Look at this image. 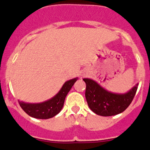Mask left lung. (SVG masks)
<instances>
[{
  "mask_svg": "<svg viewBox=\"0 0 150 150\" xmlns=\"http://www.w3.org/2000/svg\"><path fill=\"white\" fill-rule=\"evenodd\" d=\"M86 84V98L90 109L102 116H115L121 113L130 105L137 91L138 83L128 92L113 93L104 88L95 80L83 79Z\"/></svg>",
  "mask_w": 150,
  "mask_h": 150,
  "instance_id": "left-lung-1",
  "label": "left lung"
}]
</instances>
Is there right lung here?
Instances as JSON below:
<instances>
[{"label":"right lung","instance_id":"obj_1","mask_svg":"<svg viewBox=\"0 0 150 150\" xmlns=\"http://www.w3.org/2000/svg\"><path fill=\"white\" fill-rule=\"evenodd\" d=\"M77 79L78 78H74L66 81L60 91L55 96L46 101L38 104H31L18 100V104L22 109L31 117L41 120H47L54 117L62 110L67 93Z\"/></svg>","mask_w":150,"mask_h":150}]
</instances>
